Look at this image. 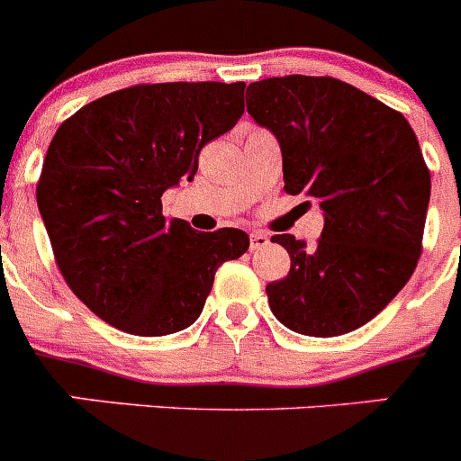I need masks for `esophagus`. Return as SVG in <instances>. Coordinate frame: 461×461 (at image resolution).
I'll return each mask as SVG.
<instances>
[{"label": "esophagus", "mask_w": 461, "mask_h": 461, "mask_svg": "<svg viewBox=\"0 0 461 461\" xmlns=\"http://www.w3.org/2000/svg\"><path fill=\"white\" fill-rule=\"evenodd\" d=\"M267 244H270V238H267L266 233H260V230H254V233H251V249H263Z\"/></svg>", "instance_id": "esophagus-1"}]
</instances>
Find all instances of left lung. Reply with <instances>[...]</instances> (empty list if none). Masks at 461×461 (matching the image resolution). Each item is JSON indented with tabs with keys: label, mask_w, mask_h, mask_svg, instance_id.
<instances>
[{
	"label": "left lung",
	"mask_w": 461,
	"mask_h": 461,
	"mask_svg": "<svg viewBox=\"0 0 461 461\" xmlns=\"http://www.w3.org/2000/svg\"><path fill=\"white\" fill-rule=\"evenodd\" d=\"M247 110L275 133L284 191L316 198L323 233L275 235L291 270L267 284L279 323L309 337L369 323L406 286L422 251L431 180L406 117L337 78L251 83Z\"/></svg>",
	"instance_id": "obj_1"
}]
</instances>
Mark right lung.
<instances>
[{
    "label": "right lung",
    "mask_w": 461,
    "mask_h": 461,
    "mask_svg": "<svg viewBox=\"0 0 461 461\" xmlns=\"http://www.w3.org/2000/svg\"><path fill=\"white\" fill-rule=\"evenodd\" d=\"M244 113V83H158L83 105L50 140L36 203L68 288L113 328L164 337L201 316L238 228L198 233L161 195L194 180L198 154Z\"/></svg>",
    "instance_id": "1"
}]
</instances>
